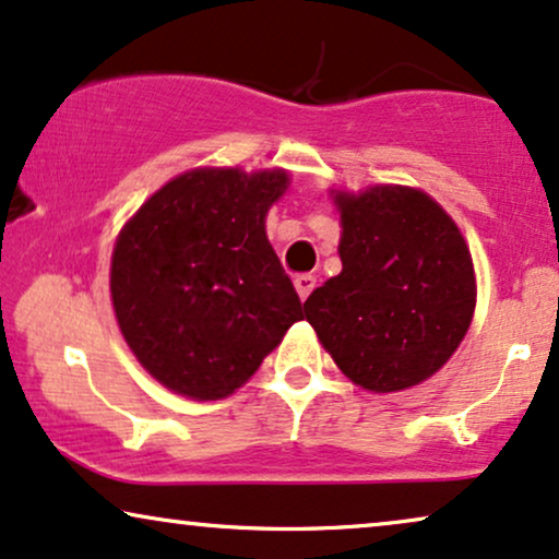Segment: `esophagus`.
I'll list each match as a JSON object with an SVG mask.
<instances>
[{"label":"esophagus","mask_w":559,"mask_h":559,"mask_svg":"<svg viewBox=\"0 0 559 559\" xmlns=\"http://www.w3.org/2000/svg\"><path fill=\"white\" fill-rule=\"evenodd\" d=\"M294 286H296V294H299V299L307 301V296L314 292L317 278L312 273H301V275H296V278H294Z\"/></svg>","instance_id":"1"}]
</instances>
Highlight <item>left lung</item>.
I'll return each instance as SVG.
<instances>
[{
	"instance_id": "8db88e82",
	"label": "left lung",
	"mask_w": 559,
	"mask_h": 559,
	"mask_svg": "<svg viewBox=\"0 0 559 559\" xmlns=\"http://www.w3.org/2000/svg\"><path fill=\"white\" fill-rule=\"evenodd\" d=\"M343 271L304 317L353 384L400 392L449 361L475 314V267L462 231L423 190L335 193Z\"/></svg>"
}]
</instances>
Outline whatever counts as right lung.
<instances>
[{
  "label": "right lung",
  "mask_w": 559,
  "mask_h": 559,
  "mask_svg": "<svg viewBox=\"0 0 559 559\" xmlns=\"http://www.w3.org/2000/svg\"><path fill=\"white\" fill-rule=\"evenodd\" d=\"M286 188L284 169H190L126 222L110 260L112 309L133 356L167 390L229 397L301 320L265 235Z\"/></svg>",
  "instance_id": "right-lung-1"
}]
</instances>
